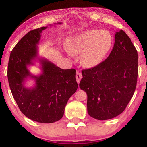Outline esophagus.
Masks as SVG:
<instances>
[{"label":"esophagus","mask_w":147,"mask_h":147,"mask_svg":"<svg viewBox=\"0 0 147 147\" xmlns=\"http://www.w3.org/2000/svg\"><path fill=\"white\" fill-rule=\"evenodd\" d=\"M82 78V74L80 73V72L77 71L76 73V81H77V82H78V84L80 83V81Z\"/></svg>","instance_id":"1"}]
</instances>
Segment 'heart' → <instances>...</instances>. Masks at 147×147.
Returning a JSON list of instances; mask_svg holds the SVG:
<instances>
[{"label":"heart","mask_w":147,"mask_h":147,"mask_svg":"<svg viewBox=\"0 0 147 147\" xmlns=\"http://www.w3.org/2000/svg\"><path fill=\"white\" fill-rule=\"evenodd\" d=\"M112 45L113 38L110 32L94 29L74 36L69 44L68 49L71 54H82V64L86 67L93 68L103 61Z\"/></svg>","instance_id":"1"}]
</instances>
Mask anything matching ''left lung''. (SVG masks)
I'll list each match as a JSON object with an SVG mask.
<instances>
[{
  "instance_id": "8db88e82",
  "label": "left lung",
  "mask_w": 147,
  "mask_h": 147,
  "mask_svg": "<svg viewBox=\"0 0 147 147\" xmlns=\"http://www.w3.org/2000/svg\"><path fill=\"white\" fill-rule=\"evenodd\" d=\"M79 86L88 95V113L108 120L123 112L132 98L138 74L136 47L123 30L115 32L112 51L95 67L82 71Z\"/></svg>"
}]
</instances>
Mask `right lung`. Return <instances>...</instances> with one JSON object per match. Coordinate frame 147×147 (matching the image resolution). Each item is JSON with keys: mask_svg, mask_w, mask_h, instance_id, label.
I'll return each instance as SVG.
<instances>
[{"mask_svg": "<svg viewBox=\"0 0 147 147\" xmlns=\"http://www.w3.org/2000/svg\"><path fill=\"white\" fill-rule=\"evenodd\" d=\"M47 27L30 31L17 43L11 52L7 74L12 95L20 110L28 119L41 123L60 120L67 101L78 86L75 69L65 70L48 59L38 57L37 45L41 34ZM36 59H38L42 71L37 76L31 74L28 69ZM28 78L35 80L34 87L24 86Z\"/></svg>", "mask_w": 147, "mask_h": 147, "instance_id": "1", "label": "right lung"}]
</instances>
